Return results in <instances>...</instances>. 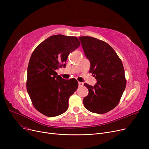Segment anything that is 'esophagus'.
Masks as SVG:
<instances>
[{
  "label": "esophagus",
  "instance_id": "1",
  "mask_svg": "<svg viewBox=\"0 0 149 149\" xmlns=\"http://www.w3.org/2000/svg\"><path fill=\"white\" fill-rule=\"evenodd\" d=\"M79 83V86L80 87H81V86H83V83H82V82H80V81H79V83Z\"/></svg>",
  "mask_w": 149,
  "mask_h": 149
}]
</instances>
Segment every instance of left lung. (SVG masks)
Here are the masks:
<instances>
[{
  "label": "left lung",
  "instance_id": "1",
  "mask_svg": "<svg viewBox=\"0 0 149 149\" xmlns=\"http://www.w3.org/2000/svg\"><path fill=\"white\" fill-rule=\"evenodd\" d=\"M79 39L91 63L89 72L97 80L93 86L84 84L89 90L88 96L83 99L84 106L91 112L107 113L118 105L126 88L122 61L105 42L89 36L80 37Z\"/></svg>",
  "mask_w": 149,
  "mask_h": 149
}]
</instances>
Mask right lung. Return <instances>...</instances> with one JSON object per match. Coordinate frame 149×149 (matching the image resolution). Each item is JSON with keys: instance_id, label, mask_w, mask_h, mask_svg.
<instances>
[{"instance_id": "add662e5", "label": "right lung", "mask_w": 149, "mask_h": 149, "mask_svg": "<svg viewBox=\"0 0 149 149\" xmlns=\"http://www.w3.org/2000/svg\"><path fill=\"white\" fill-rule=\"evenodd\" d=\"M80 45L76 37L54 35L39 44L31 55L26 89L34 107L45 116H56L68 110L69 98L79 84L75 79H62L56 70L66 66L68 55Z\"/></svg>"}]
</instances>
